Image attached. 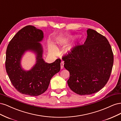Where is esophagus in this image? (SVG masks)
<instances>
[{"label":"esophagus","instance_id":"34e87169","mask_svg":"<svg viewBox=\"0 0 121 121\" xmlns=\"http://www.w3.org/2000/svg\"><path fill=\"white\" fill-rule=\"evenodd\" d=\"M60 67H61V69H63V67H64V62H61Z\"/></svg>","mask_w":121,"mask_h":121}]
</instances>
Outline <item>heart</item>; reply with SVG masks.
Listing matches in <instances>:
<instances>
[{"label": "heart", "mask_w": 121, "mask_h": 121, "mask_svg": "<svg viewBox=\"0 0 121 121\" xmlns=\"http://www.w3.org/2000/svg\"><path fill=\"white\" fill-rule=\"evenodd\" d=\"M69 41V37H63L60 39L58 40V44L59 45H63L66 44ZM76 43H73L72 44L69 45L67 47H66L63 50V53L66 55H68V54H70L72 52L74 49L75 47L76 46ZM49 51L50 53L51 54H55L56 53V50L55 48L53 45H51L50 47L49 48Z\"/></svg>", "instance_id": "heart-1"}]
</instances>
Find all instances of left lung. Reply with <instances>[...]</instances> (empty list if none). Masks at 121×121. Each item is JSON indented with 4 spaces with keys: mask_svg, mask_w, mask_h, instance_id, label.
Wrapping results in <instances>:
<instances>
[{
    "mask_svg": "<svg viewBox=\"0 0 121 121\" xmlns=\"http://www.w3.org/2000/svg\"><path fill=\"white\" fill-rule=\"evenodd\" d=\"M83 45L75 46L72 52L62 57L70 73L67 81L71 90L79 95H89L102 89L110 78L114 55L107 39L88 29Z\"/></svg>",
    "mask_w": 121,
    "mask_h": 121,
    "instance_id": "8db88e82",
    "label": "left lung"
}]
</instances>
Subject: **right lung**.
<instances>
[{
	"label": "right lung",
	"mask_w": 121,
	"mask_h": 121,
	"mask_svg": "<svg viewBox=\"0 0 121 121\" xmlns=\"http://www.w3.org/2000/svg\"><path fill=\"white\" fill-rule=\"evenodd\" d=\"M44 38L43 31L32 26H27L15 35L7 46L5 68L13 86L22 94L38 96L48 89L52 77L59 72L60 59L52 63L42 58L43 47L40 44ZM27 50L36 54V63L30 70L21 67L22 55Z\"/></svg>",
	"instance_id": "right-lung-1"
}]
</instances>
